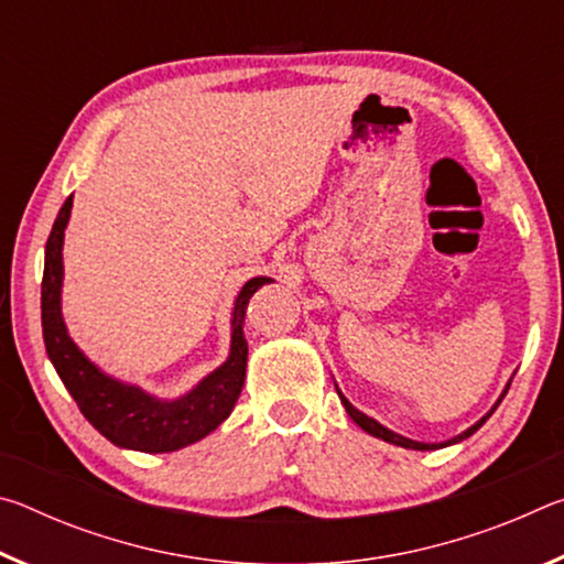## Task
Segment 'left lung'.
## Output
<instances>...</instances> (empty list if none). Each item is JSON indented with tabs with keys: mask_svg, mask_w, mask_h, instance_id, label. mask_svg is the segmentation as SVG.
<instances>
[{
	"mask_svg": "<svg viewBox=\"0 0 564 564\" xmlns=\"http://www.w3.org/2000/svg\"><path fill=\"white\" fill-rule=\"evenodd\" d=\"M510 383H512V378L508 380V386H505V390L500 393V398L495 400V405L488 410V413H485L480 420H477L475 425H470L467 427V431H463L460 435H455V437H451V441H443V443H420V441H413V437H405V435H400V433H395V431H390V427H386V425H380L376 417H370V415H366V413H360V410L350 403V400L340 393V388L336 386V390H338V398H340V403H343V408H346V413L352 417V423L356 425H360L362 431H366L368 435H373V437H380V441H386V443H390V445H398V447H405V451H441V447H447V445H455V443H463L465 437H470L477 427H480L485 420H488L492 413H495V408H498L500 403H502V398H505V393H508V388H510Z\"/></svg>",
	"mask_w": 564,
	"mask_h": 564,
	"instance_id": "8db88e82",
	"label": "left lung"
}]
</instances>
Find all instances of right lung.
Returning <instances> with one entry per match:
<instances>
[{"instance_id": "1", "label": "right lung", "mask_w": 564, "mask_h": 564, "mask_svg": "<svg viewBox=\"0 0 564 564\" xmlns=\"http://www.w3.org/2000/svg\"><path fill=\"white\" fill-rule=\"evenodd\" d=\"M74 196L64 202L44 248L42 279V333L46 356L59 373L64 388L76 400L82 415L123 451L174 453L204 441L231 415L243 390L248 343L243 336V316L248 299L269 275H256L236 293L231 308V346L221 366L176 398H159L137 383L121 380L94 362L69 336L62 313L64 285V231L72 218Z\"/></svg>"}]
</instances>
